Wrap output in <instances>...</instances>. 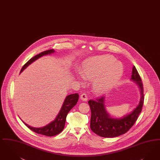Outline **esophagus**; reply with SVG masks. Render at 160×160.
Wrapping results in <instances>:
<instances>
[{
  "label": "esophagus",
  "instance_id": "esophagus-1",
  "mask_svg": "<svg viewBox=\"0 0 160 160\" xmlns=\"http://www.w3.org/2000/svg\"><path fill=\"white\" fill-rule=\"evenodd\" d=\"M80 99L84 102H86L88 101V96H87V95L85 93H82L81 95Z\"/></svg>",
  "mask_w": 160,
  "mask_h": 160
}]
</instances>
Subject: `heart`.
I'll return each instance as SVG.
<instances>
[{"instance_id": "obj_1", "label": "heart", "mask_w": 160, "mask_h": 160, "mask_svg": "<svg viewBox=\"0 0 160 160\" xmlns=\"http://www.w3.org/2000/svg\"><path fill=\"white\" fill-rule=\"evenodd\" d=\"M123 72L122 64L109 55L86 59L80 70L83 78L92 79V88L99 94L112 89L121 78Z\"/></svg>"}]
</instances>
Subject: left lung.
Listing matches in <instances>:
<instances>
[{
  "label": "left lung",
  "mask_w": 160,
  "mask_h": 160,
  "mask_svg": "<svg viewBox=\"0 0 160 160\" xmlns=\"http://www.w3.org/2000/svg\"><path fill=\"white\" fill-rule=\"evenodd\" d=\"M130 80L134 82L140 90L141 99L139 104L129 114L121 118L111 117L106 110L105 96L99 97L96 100H90L91 110L90 128L98 136L103 138H115L126 133L136 122L142 111L144 101L143 87L141 77L133 66Z\"/></svg>",
  "instance_id": "1"
}]
</instances>
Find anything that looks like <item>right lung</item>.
<instances>
[{"mask_svg": "<svg viewBox=\"0 0 160 160\" xmlns=\"http://www.w3.org/2000/svg\"><path fill=\"white\" fill-rule=\"evenodd\" d=\"M55 52L54 49H51L48 51L41 52L38 55L34 56V57L31 58L27 63H26L21 68L20 72H21L23 70H24L30 64L36 61L38 59L40 58L44 55H50ZM79 95L77 93L71 94L70 95L66 96L62 106L60 109L58 114L56 117L55 119L42 128H33L28 124H27L24 122V124L26 125L28 128L32 130L34 132L38 134H42L46 136H53L57 134L60 133L64 128L65 123L66 120V117L69 111L76 104H77L78 99Z\"/></svg>", "mask_w": 160, "mask_h": 160, "instance_id": "obj_1", "label": "right lung"}]
</instances>
